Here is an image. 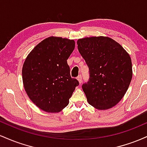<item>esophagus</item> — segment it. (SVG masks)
Listing matches in <instances>:
<instances>
[{"instance_id":"esophagus-1","label":"esophagus","mask_w":147,"mask_h":147,"mask_svg":"<svg viewBox=\"0 0 147 147\" xmlns=\"http://www.w3.org/2000/svg\"><path fill=\"white\" fill-rule=\"evenodd\" d=\"M77 80H78L79 84L82 83V75H79L78 77H77Z\"/></svg>"}]
</instances>
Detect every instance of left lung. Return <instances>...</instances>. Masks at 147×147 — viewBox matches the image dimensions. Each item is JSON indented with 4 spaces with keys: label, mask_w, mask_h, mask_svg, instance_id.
<instances>
[{
    "label": "left lung",
    "mask_w": 147,
    "mask_h": 147,
    "mask_svg": "<svg viewBox=\"0 0 147 147\" xmlns=\"http://www.w3.org/2000/svg\"><path fill=\"white\" fill-rule=\"evenodd\" d=\"M77 43L90 70V80L82 86L88 102L98 110L113 107L126 94L132 79L129 54L108 36L85 37Z\"/></svg>",
    "instance_id": "obj_1"
}]
</instances>
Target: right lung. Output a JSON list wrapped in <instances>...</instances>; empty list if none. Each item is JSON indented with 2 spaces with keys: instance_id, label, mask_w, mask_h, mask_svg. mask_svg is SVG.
Here are the masks:
<instances>
[{
  "instance_id": "1",
  "label": "right lung",
  "mask_w": 147,
  "mask_h": 147,
  "mask_svg": "<svg viewBox=\"0 0 147 147\" xmlns=\"http://www.w3.org/2000/svg\"><path fill=\"white\" fill-rule=\"evenodd\" d=\"M75 42L50 36L28 54L22 68L25 90L37 107L47 113H59L68 106L78 81L72 78L67 60Z\"/></svg>"
}]
</instances>
